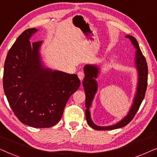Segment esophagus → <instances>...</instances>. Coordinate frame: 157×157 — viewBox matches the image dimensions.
Segmentation results:
<instances>
[{
	"label": "esophagus",
	"mask_w": 157,
	"mask_h": 157,
	"mask_svg": "<svg viewBox=\"0 0 157 157\" xmlns=\"http://www.w3.org/2000/svg\"><path fill=\"white\" fill-rule=\"evenodd\" d=\"M84 76H85V74H84V73H83V71H79L78 73V76L79 79H80L81 81H83V78H84Z\"/></svg>",
	"instance_id": "34e87169"
}]
</instances>
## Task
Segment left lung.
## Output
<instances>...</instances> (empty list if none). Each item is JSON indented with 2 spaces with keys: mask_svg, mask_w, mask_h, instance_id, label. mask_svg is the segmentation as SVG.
<instances>
[{
  "mask_svg": "<svg viewBox=\"0 0 157 157\" xmlns=\"http://www.w3.org/2000/svg\"><path fill=\"white\" fill-rule=\"evenodd\" d=\"M126 38L130 39L135 48L137 49L136 53V63L139 71V83L136 95L135 96L134 104L131 108L129 113L119 123L110 126H98L95 125L91 121V117H90L89 107L91 106L94 94L97 90V83H96L94 78H96V76H97L98 68L95 66L91 65H86L83 68L85 77L83 81V86L84 87L86 94V118L89 125L96 130H113L127 125L134 119L145 96L148 81V66L147 61H146L145 57L144 56L142 52L140 50L136 38L132 36H126Z\"/></svg>",
  "mask_w": 157,
  "mask_h": 157,
  "instance_id": "obj_1",
  "label": "left lung"
}]
</instances>
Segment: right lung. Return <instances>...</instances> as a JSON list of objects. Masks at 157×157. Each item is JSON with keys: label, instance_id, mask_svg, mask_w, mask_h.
Returning <instances> with one entry per match:
<instances>
[{"label": "right lung", "instance_id": "1", "mask_svg": "<svg viewBox=\"0 0 157 157\" xmlns=\"http://www.w3.org/2000/svg\"><path fill=\"white\" fill-rule=\"evenodd\" d=\"M37 31L29 29L18 36L4 63L3 89L14 114L23 124L48 128L61 120L68 98L80 86L76 74L41 67L38 49L41 41L31 44Z\"/></svg>", "mask_w": 157, "mask_h": 157}]
</instances>
